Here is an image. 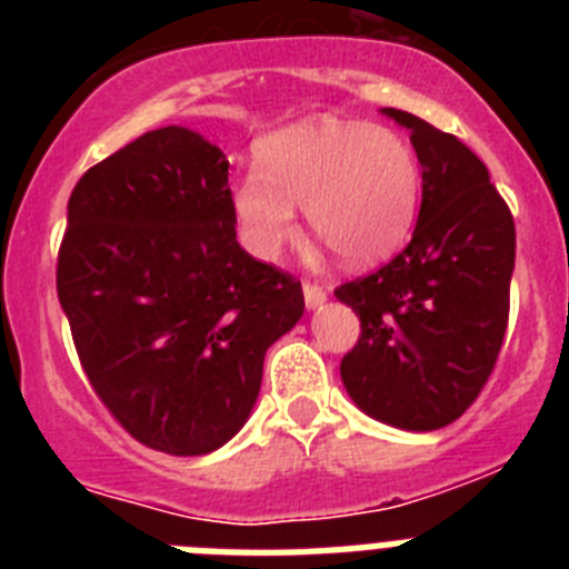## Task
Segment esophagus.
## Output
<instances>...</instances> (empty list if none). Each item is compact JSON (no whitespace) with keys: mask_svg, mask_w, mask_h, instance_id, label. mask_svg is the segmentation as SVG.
I'll list each match as a JSON object with an SVG mask.
<instances>
[{"mask_svg":"<svg viewBox=\"0 0 569 569\" xmlns=\"http://www.w3.org/2000/svg\"><path fill=\"white\" fill-rule=\"evenodd\" d=\"M305 305H308V310L319 308V305H325V299H328V293L319 288V284H313V281H305Z\"/></svg>","mask_w":569,"mask_h":569,"instance_id":"34e87169","label":"esophagus"}]
</instances>
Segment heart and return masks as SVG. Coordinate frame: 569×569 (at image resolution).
Instances as JSON below:
<instances>
[{
	"instance_id": "b5f03b06",
	"label": "heart",
	"mask_w": 569,
	"mask_h": 569,
	"mask_svg": "<svg viewBox=\"0 0 569 569\" xmlns=\"http://www.w3.org/2000/svg\"><path fill=\"white\" fill-rule=\"evenodd\" d=\"M259 170L230 193L241 239L259 259H276L296 236V210L347 264H373L405 244L421 199L413 144L390 128L308 119L261 139Z\"/></svg>"
}]
</instances>
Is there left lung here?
<instances>
[{"label":"left lung","instance_id":"8db88e82","mask_svg":"<svg viewBox=\"0 0 569 569\" xmlns=\"http://www.w3.org/2000/svg\"><path fill=\"white\" fill-rule=\"evenodd\" d=\"M421 164L413 239L385 268L336 288L361 321L341 381L367 416L401 430L459 419L490 379L516 268V224L485 162L453 133L405 110Z\"/></svg>","mask_w":569,"mask_h":569}]
</instances>
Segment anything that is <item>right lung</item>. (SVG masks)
<instances>
[{"label": "right lung", "instance_id": "obj_1", "mask_svg": "<svg viewBox=\"0 0 569 569\" xmlns=\"http://www.w3.org/2000/svg\"><path fill=\"white\" fill-rule=\"evenodd\" d=\"M228 159L196 130H150L70 193L59 305L102 405L144 447L204 456L256 405L301 284L236 241Z\"/></svg>", "mask_w": 569, "mask_h": 569}]
</instances>
